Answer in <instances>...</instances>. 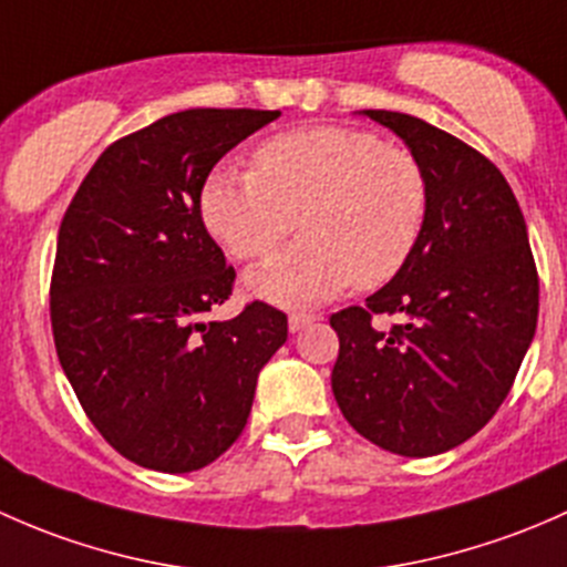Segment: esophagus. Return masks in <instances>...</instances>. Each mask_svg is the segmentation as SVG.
Returning a JSON list of instances; mask_svg holds the SVG:
<instances>
[{
	"instance_id": "esophagus-1",
	"label": "esophagus",
	"mask_w": 567,
	"mask_h": 567,
	"mask_svg": "<svg viewBox=\"0 0 567 567\" xmlns=\"http://www.w3.org/2000/svg\"><path fill=\"white\" fill-rule=\"evenodd\" d=\"M317 313H291V317H289V330L291 332H300L302 330V327H306V324H313V322H317Z\"/></svg>"
}]
</instances>
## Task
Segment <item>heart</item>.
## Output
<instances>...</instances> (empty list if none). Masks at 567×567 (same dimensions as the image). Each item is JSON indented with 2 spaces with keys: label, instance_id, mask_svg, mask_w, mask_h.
I'll return each instance as SVG.
<instances>
[{
  "label": "heart",
  "instance_id": "1",
  "mask_svg": "<svg viewBox=\"0 0 567 567\" xmlns=\"http://www.w3.org/2000/svg\"><path fill=\"white\" fill-rule=\"evenodd\" d=\"M429 177L412 150L369 127L313 125L256 147L254 172L218 168L198 198L202 220L235 259L270 256L291 231L300 243L248 276L281 306H313L349 286L393 281L429 218Z\"/></svg>",
  "mask_w": 567,
  "mask_h": 567
}]
</instances>
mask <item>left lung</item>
Masks as SVG:
<instances>
[{"mask_svg": "<svg viewBox=\"0 0 567 567\" xmlns=\"http://www.w3.org/2000/svg\"><path fill=\"white\" fill-rule=\"evenodd\" d=\"M420 157L429 218L410 265L332 313V395L358 434L410 458L445 453L483 429L511 393L538 324V267L502 172L451 133L369 109ZM408 322L382 333L377 316Z\"/></svg>", "mask_w": 567, "mask_h": 567, "instance_id": "obj_1", "label": "left lung"}]
</instances>
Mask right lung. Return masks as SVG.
I'll return each instance as SVG.
<instances>
[{
    "label": "right lung",
    "mask_w": 567,
    "mask_h": 567,
    "mask_svg": "<svg viewBox=\"0 0 567 567\" xmlns=\"http://www.w3.org/2000/svg\"><path fill=\"white\" fill-rule=\"evenodd\" d=\"M281 111L188 109L116 138L65 209L51 272L56 358L120 456L194 472L235 445L286 313L254 300L229 322L235 267L198 198L231 147Z\"/></svg>",
    "instance_id": "1"
}]
</instances>
